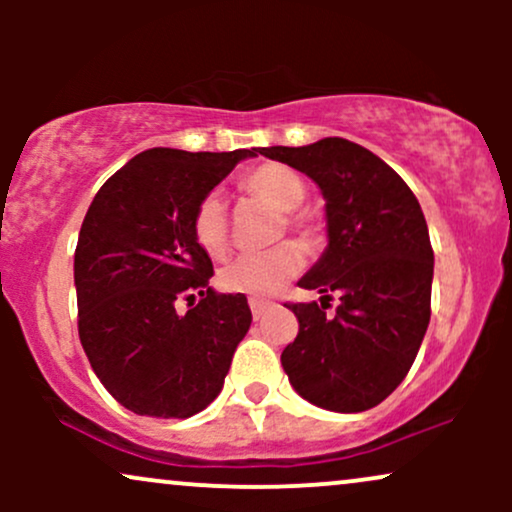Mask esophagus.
<instances>
[{"instance_id": "34e87169", "label": "esophagus", "mask_w": 512, "mask_h": 512, "mask_svg": "<svg viewBox=\"0 0 512 512\" xmlns=\"http://www.w3.org/2000/svg\"><path fill=\"white\" fill-rule=\"evenodd\" d=\"M250 310H252V317H255V320H260V317L264 315V313H267V310L269 308H272V301H267V298H255V296H252L250 298Z\"/></svg>"}]
</instances>
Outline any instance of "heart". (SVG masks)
<instances>
[{
  "mask_svg": "<svg viewBox=\"0 0 512 512\" xmlns=\"http://www.w3.org/2000/svg\"><path fill=\"white\" fill-rule=\"evenodd\" d=\"M240 187L250 197L262 199L264 204L281 211L279 231L289 228L298 233L305 245L317 243V223L308 214L298 211L303 204L308 187L301 175L281 163H262V166L248 170L240 178ZM192 236L197 245L209 257L226 255L231 243V226H228L226 202L219 192H209L199 199L192 214ZM303 267V252L296 243L284 240L274 248L262 252H248L236 260L223 264L219 269V286L228 293H248V296H267L279 289L281 284L293 279Z\"/></svg>",
  "mask_w": 512,
  "mask_h": 512,
  "instance_id": "obj_1",
  "label": "heart"
}]
</instances>
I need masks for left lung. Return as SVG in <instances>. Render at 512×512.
<instances>
[{"label":"left lung","instance_id":"left-lung-1","mask_svg":"<svg viewBox=\"0 0 512 512\" xmlns=\"http://www.w3.org/2000/svg\"><path fill=\"white\" fill-rule=\"evenodd\" d=\"M260 154L313 178L327 199L330 245L301 279L322 303H286L298 334L281 366L317 407H378L407 378L431 320L433 248L419 199L383 158L342 137ZM332 295L340 305L327 314Z\"/></svg>","mask_w":512,"mask_h":512}]
</instances>
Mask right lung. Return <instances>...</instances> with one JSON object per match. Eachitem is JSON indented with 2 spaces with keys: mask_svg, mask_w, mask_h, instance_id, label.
<instances>
[{
  "mask_svg": "<svg viewBox=\"0 0 512 512\" xmlns=\"http://www.w3.org/2000/svg\"><path fill=\"white\" fill-rule=\"evenodd\" d=\"M248 156L257 149L142 151L86 211L74 252L79 339L105 390L134 414L202 411L250 330L248 298L211 291L214 267L192 236L199 199Z\"/></svg>",
  "mask_w": 512,
  "mask_h": 512,
  "instance_id": "right-lung-1",
  "label": "right lung"
}]
</instances>
